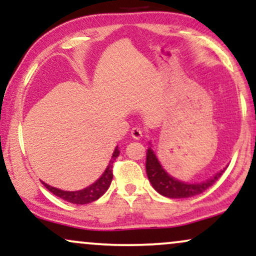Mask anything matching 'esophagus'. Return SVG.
<instances>
[{
  "mask_svg": "<svg viewBox=\"0 0 256 256\" xmlns=\"http://www.w3.org/2000/svg\"><path fill=\"white\" fill-rule=\"evenodd\" d=\"M131 136L134 138V140H140L143 136V130L140 128H134L131 130Z\"/></svg>",
  "mask_w": 256,
  "mask_h": 256,
  "instance_id": "obj_1",
  "label": "esophagus"
}]
</instances>
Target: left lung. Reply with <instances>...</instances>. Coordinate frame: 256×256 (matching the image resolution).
Segmentation results:
<instances>
[{"label":"left lung","instance_id":"obj_1","mask_svg":"<svg viewBox=\"0 0 256 256\" xmlns=\"http://www.w3.org/2000/svg\"><path fill=\"white\" fill-rule=\"evenodd\" d=\"M150 144V142H149ZM146 171L148 176L149 182L152 185L156 192L160 195L166 196L170 198H192V196L202 194L208 188L212 186L216 183V180L225 171L216 173L213 177L206 179L204 182H198V183H188L183 182L180 179L172 177L168 172L164 168L161 162L155 154V152L152 149V144L146 149Z\"/></svg>","mask_w":256,"mask_h":256}]
</instances>
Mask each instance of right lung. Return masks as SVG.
I'll use <instances>...</instances> for the list:
<instances>
[{"label": "right lung", "mask_w": 256, "mask_h": 256, "mask_svg": "<svg viewBox=\"0 0 256 256\" xmlns=\"http://www.w3.org/2000/svg\"><path fill=\"white\" fill-rule=\"evenodd\" d=\"M119 154H120V150L118 146H116V149H114L113 154H112L110 164H108V166L106 167L104 172L102 173L101 177H100L95 183L90 184L89 186L84 188V189L82 190H77V192H66V190L58 189V188H54L52 186V185L44 183L43 180L40 182H42V184L49 190V192L54 194V195L58 196V198L64 200V201L71 202V204H90V202L96 201V200L101 198V196L107 192L108 188H110L112 179H113V172H112L113 171V170H112L113 168V162L114 160L119 156Z\"/></svg>", "instance_id": "1"}]
</instances>
